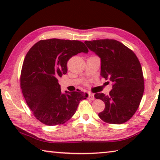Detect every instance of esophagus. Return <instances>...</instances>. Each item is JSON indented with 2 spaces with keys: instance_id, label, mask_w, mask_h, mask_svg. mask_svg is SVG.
Wrapping results in <instances>:
<instances>
[{
  "instance_id": "esophagus-1",
  "label": "esophagus",
  "mask_w": 160,
  "mask_h": 160,
  "mask_svg": "<svg viewBox=\"0 0 160 160\" xmlns=\"http://www.w3.org/2000/svg\"><path fill=\"white\" fill-rule=\"evenodd\" d=\"M89 99H92V100L94 99V94H92V93H89Z\"/></svg>"
}]
</instances>
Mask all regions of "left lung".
<instances>
[{
  "label": "left lung",
  "mask_w": 160,
  "mask_h": 160,
  "mask_svg": "<svg viewBox=\"0 0 160 160\" xmlns=\"http://www.w3.org/2000/svg\"><path fill=\"white\" fill-rule=\"evenodd\" d=\"M85 44L101 59V76L112 82L109 94H94L105 104L104 111L99 113V118L108 123L126 122L137 111L144 92L138 58L130 48L114 39L85 41Z\"/></svg>",
  "instance_id": "left-lung-1"
}]
</instances>
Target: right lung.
Wrapping results in <instances>:
<instances>
[{
  "mask_svg": "<svg viewBox=\"0 0 160 160\" xmlns=\"http://www.w3.org/2000/svg\"><path fill=\"white\" fill-rule=\"evenodd\" d=\"M82 52L88 53L82 42L51 39L38 42L27 53L21 71L22 92L35 117L46 125L66 123L88 97L79 90L63 93L58 82L66 74L68 61Z\"/></svg>",
  "mask_w": 160,
  "mask_h": 160,
  "instance_id": "right-lung-1",
  "label": "right lung"
}]
</instances>
